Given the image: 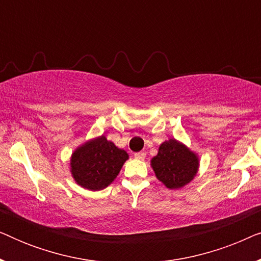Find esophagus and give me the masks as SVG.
Wrapping results in <instances>:
<instances>
[{"label": "esophagus", "instance_id": "esophagus-1", "mask_svg": "<svg viewBox=\"0 0 261 261\" xmlns=\"http://www.w3.org/2000/svg\"><path fill=\"white\" fill-rule=\"evenodd\" d=\"M134 158L135 159H139V160H144L146 158V153H144V152L134 153Z\"/></svg>", "mask_w": 261, "mask_h": 261}]
</instances>
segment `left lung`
I'll return each instance as SVG.
<instances>
[{
	"label": "left lung",
	"instance_id": "8db88e82",
	"mask_svg": "<svg viewBox=\"0 0 261 261\" xmlns=\"http://www.w3.org/2000/svg\"><path fill=\"white\" fill-rule=\"evenodd\" d=\"M199 160L196 153L176 139L164 141L151 166L155 176L169 189H180L197 174Z\"/></svg>",
	"mask_w": 261,
	"mask_h": 261
}]
</instances>
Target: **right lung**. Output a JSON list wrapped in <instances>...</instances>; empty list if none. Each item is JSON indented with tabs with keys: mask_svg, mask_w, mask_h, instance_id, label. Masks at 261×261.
Masks as SVG:
<instances>
[{
	"mask_svg": "<svg viewBox=\"0 0 261 261\" xmlns=\"http://www.w3.org/2000/svg\"><path fill=\"white\" fill-rule=\"evenodd\" d=\"M127 159L126 151L101 135L81 145L72 153L71 174L82 188L91 191L103 190L117 177Z\"/></svg>",
	"mask_w": 261,
	"mask_h": 261,
	"instance_id": "add662e5",
	"label": "right lung"
}]
</instances>
